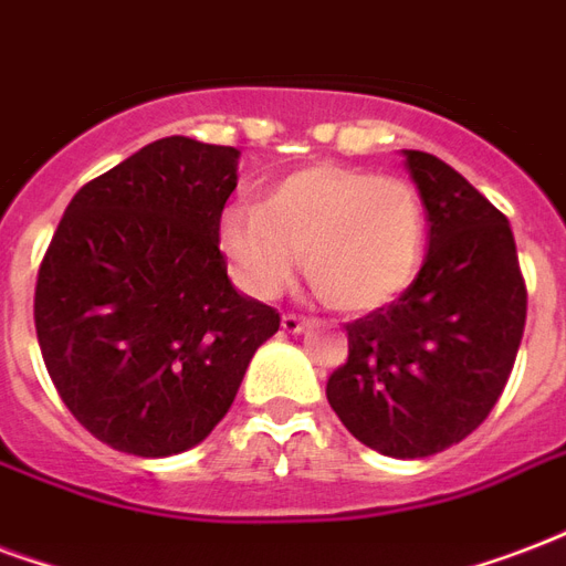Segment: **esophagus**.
<instances>
[{"mask_svg":"<svg viewBox=\"0 0 566 566\" xmlns=\"http://www.w3.org/2000/svg\"><path fill=\"white\" fill-rule=\"evenodd\" d=\"M312 326V323L305 321V317H296V314H284L282 317V329L291 332V335H300V332H305Z\"/></svg>","mask_w":566,"mask_h":566,"instance_id":"obj_1","label":"esophagus"}]
</instances>
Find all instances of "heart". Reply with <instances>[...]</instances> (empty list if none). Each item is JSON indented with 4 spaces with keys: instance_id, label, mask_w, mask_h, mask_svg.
<instances>
[{
    "instance_id": "obj_1",
    "label": "heart",
    "mask_w": 566,
    "mask_h": 566,
    "mask_svg": "<svg viewBox=\"0 0 566 566\" xmlns=\"http://www.w3.org/2000/svg\"><path fill=\"white\" fill-rule=\"evenodd\" d=\"M340 312H374L407 291L424 254V207L407 180L335 163L275 180L264 205H228L219 252L237 284L273 300L302 264Z\"/></svg>"
}]
</instances>
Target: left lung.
<instances>
[{"mask_svg":"<svg viewBox=\"0 0 566 566\" xmlns=\"http://www.w3.org/2000/svg\"><path fill=\"white\" fill-rule=\"evenodd\" d=\"M403 163L427 210V254L388 308L347 326L326 398L361 446L398 460L446 451L481 424L525 329L513 231L469 180L424 150Z\"/></svg>","mask_w":566,"mask_h":566,"instance_id":"1","label":"left lung"}]
</instances>
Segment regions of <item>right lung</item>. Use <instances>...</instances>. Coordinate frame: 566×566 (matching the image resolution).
I'll use <instances>...</instances> for the list:
<instances>
[{
	"label": "right lung",
	"mask_w": 566,
	"mask_h": 566,
	"mask_svg": "<svg viewBox=\"0 0 566 566\" xmlns=\"http://www.w3.org/2000/svg\"><path fill=\"white\" fill-rule=\"evenodd\" d=\"M240 150L166 136L73 196L43 254L34 329L64 407L115 451L205 442L279 312L228 279L219 216Z\"/></svg>",
	"instance_id": "add662e5"
}]
</instances>
